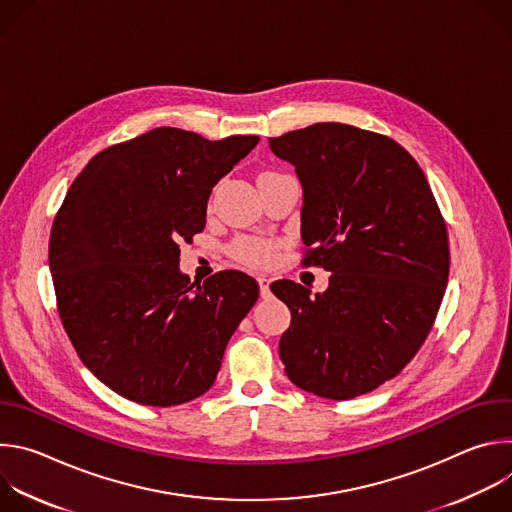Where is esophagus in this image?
I'll return each mask as SVG.
<instances>
[{
	"label": "esophagus",
	"instance_id": "obj_1",
	"mask_svg": "<svg viewBox=\"0 0 512 512\" xmlns=\"http://www.w3.org/2000/svg\"><path fill=\"white\" fill-rule=\"evenodd\" d=\"M257 281H259V289H261V298H267L271 291H269V285H271V279L269 277H265V275H259L257 277Z\"/></svg>",
	"mask_w": 512,
	"mask_h": 512
}]
</instances>
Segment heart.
I'll return each instance as SVG.
<instances>
[{"instance_id":"obj_1","label":"heart","mask_w":512,"mask_h":512,"mask_svg":"<svg viewBox=\"0 0 512 512\" xmlns=\"http://www.w3.org/2000/svg\"><path fill=\"white\" fill-rule=\"evenodd\" d=\"M273 251H275V243H271L267 239H253V237L239 239L231 249L235 259H239L245 265H253V267L267 265L273 257Z\"/></svg>"}]
</instances>
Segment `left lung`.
<instances>
[{
    "label": "left lung",
    "mask_w": 512,
    "mask_h": 512,
    "mask_svg": "<svg viewBox=\"0 0 512 512\" xmlns=\"http://www.w3.org/2000/svg\"><path fill=\"white\" fill-rule=\"evenodd\" d=\"M304 192L306 261L330 271L312 296L281 279L291 312L279 340L296 387L342 401L401 373L427 338L450 273L444 218L425 174L391 137L344 123H314L269 139Z\"/></svg>",
    "instance_id": "obj_1"
}]
</instances>
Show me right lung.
<instances>
[{"label":"right lung","mask_w":512,"mask_h":512,"mask_svg":"<svg viewBox=\"0 0 512 512\" xmlns=\"http://www.w3.org/2000/svg\"><path fill=\"white\" fill-rule=\"evenodd\" d=\"M257 143L156 127L97 154L68 188L48 249L58 314L117 395L172 407L212 387L259 285L243 271L190 283L178 243L204 229L212 188Z\"/></svg>","instance_id":"obj_1"}]
</instances>
